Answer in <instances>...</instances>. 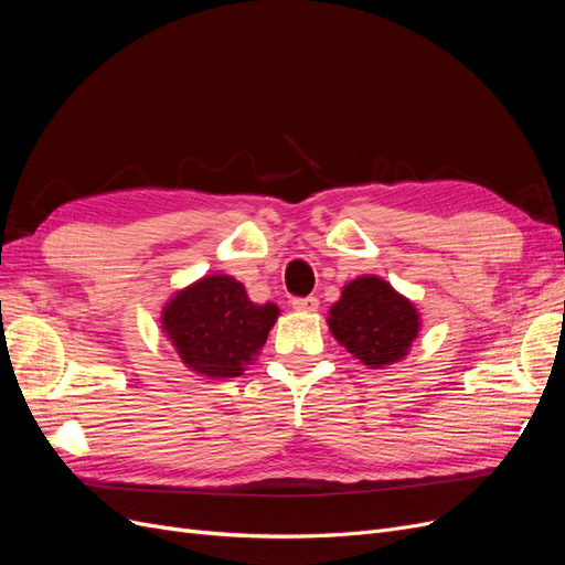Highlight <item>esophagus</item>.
I'll list each match as a JSON object with an SVG mask.
<instances>
[{
    "instance_id": "34e87169",
    "label": "esophagus",
    "mask_w": 565,
    "mask_h": 565,
    "mask_svg": "<svg viewBox=\"0 0 565 565\" xmlns=\"http://www.w3.org/2000/svg\"><path fill=\"white\" fill-rule=\"evenodd\" d=\"M318 297H301V299H292V309L295 311H306V313H313L318 311Z\"/></svg>"
}]
</instances>
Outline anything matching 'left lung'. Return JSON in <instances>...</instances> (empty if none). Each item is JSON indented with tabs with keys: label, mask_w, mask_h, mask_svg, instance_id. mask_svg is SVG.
<instances>
[{
	"label": "left lung",
	"mask_w": 565,
	"mask_h": 565,
	"mask_svg": "<svg viewBox=\"0 0 565 565\" xmlns=\"http://www.w3.org/2000/svg\"><path fill=\"white\" fill-rule=\"evenodd\" d=\"M332 337L363 365L380 370L403 361L422 330L415 303L380 276H361L344 285L330 306Z\"/></svg>",
	"instance_id": "obj_1"
}]
</instances>
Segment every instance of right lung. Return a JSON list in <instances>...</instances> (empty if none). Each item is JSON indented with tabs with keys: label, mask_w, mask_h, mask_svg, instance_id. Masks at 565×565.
Listing matches in <instances>:
<instances>
[{
	"label": "right lung",
	"mask_w": 565,
	"mask_h": 565,
	"mask_svg": "<svg viewBox=\"0 0 565 565\" xmlns=\"http://www.w3.org/2000/svg\"><path fill=\"white\" fill-rule=\"evenodd\" d=\"M278 316L276 303H254L243 282L214 273L179 289L164 303L160 322L188 370L231 380L256 361Z\"/></svg>",
	"instance_id": "obj_1"
}]
</instances>
